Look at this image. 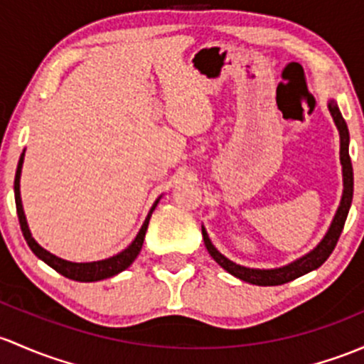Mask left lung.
Segmentation results:
<instances>
[{
  "label": "left lung",
  "instance_id": "obj_1",
  "mask_svg": "<svg viewBox=\"0 0 364 364\" xmlns=\"http://www.w3.org/2000/svg\"><path fill=\"white\" fill-rule=\"evenodd\" d=\"M328 109H330L336 129H338L340 164H342V178H343L342 198H340V205L338 209H336L333 220H331L330 228H328V232L324 233L321 242L317 244L312 251H309L307 255L300 256V258L294 259L291 263H288V265L275 267V269H251V267L239 265V263L232 262V259H228L227 256L221 255V252L214 247V244L211 242V239H209L205 228L202 227V237H204V244L205 247H208L209 255L213 256L214 262H216L221 269L227 270V272L232 274L233 277L256 286H279V284H284V282L293 281V279L300 277V275H305L312 272V270L319 269V267L330 258L331 252H333L336 242H338L340 233L343 230V225H346L350 204H353L354 174H353V164H350V156H349V141H350L349 129H347L346 120H343L335 99H330V101H328Z\"/></svg>",
  "mask_w": 364,
  "mask_h": 364
}]
</instances>
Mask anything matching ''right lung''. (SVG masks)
I'll use <instances>...</instances> for the list:
<instances>
[{
	"label": "right lung",
	"instance_id": "obj_1",
	"mask_svg": "<svg viewBox=\"0 0 364 364\" xmlns=\"http://www.w3.org/2000/svg\"><path fill=\"white\" fill-rule=\"evenodd\" d=\"M24 153L26 150L22 151L21 159H18V166H17V172H15V181H14V192H15V205H17L18 223H21L22 235H24L26 242H28L31 251H33L41 262L47 263L48 267H52L55 272H59L60 275H64V277L73 279V281H78V282L102 281V279L113 277V275L120 274L122 270L129 269V267L132 265L134 259L137 258V255H139L141 247H143V240H144V235H146L151 213L155 211L156 204H159V200L162 198V195H160V197L155 200V204L151 205L150 213H148L143 227H141L139 232H137L136 239H134L124 251H120L114 256H109V258L106 259H99V262H87V263L68 262V259L59 258V256L52 255L50 251L43 250V247L33 239V235H31L29 225H28V220H26L24 208H22V198H21V174H22V164H24Z\"/></svg>",
	"mask_w": 364,
	"mask_h": 364
}]
</instances>
